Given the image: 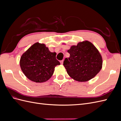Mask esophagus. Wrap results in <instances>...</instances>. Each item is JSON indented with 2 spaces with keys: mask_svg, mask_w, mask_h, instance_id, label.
Returning <instances> with one entry per match:
<instances>
[{
  "mask_svg": "<svg viewBox=\"0 0 121 121\" xmlns=\"http://www.w3.org/2000/svg\"><path fill=\"white\" fill-rule=\"evenodd\" d=\"M60 62V64H61V65H63V63H64V60H61Z\"/></svg>",
  "mask_w": 121,
  "mask_h": 121,
  "instance_id": "1",
  "label": "esophagus"
}]
</instances>
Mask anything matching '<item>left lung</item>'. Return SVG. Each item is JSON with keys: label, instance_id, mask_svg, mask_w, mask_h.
Returning a JSON list of instances; mask_svg holds the SVG:
<instances>
[{"label": "left lung", "instance_id": "8db88e82", "mask_svg": "<svg viewBox=\"0 0 121 121\" xmlns=\"http://www.w3.org/2000/svg\"><path fill=\"white\" fill-rule=\"evenodd\" d=\"M70 54L64 61L68 75L77 81L85 82L94 77L102 68V57L92 43L85 41L73 45Z\"/></svg>", "mask_w": 121, "mask_h": 121}]
</instances>
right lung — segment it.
<instances>
[{
	"mask_svg": "<svg viewBox=\"0 0 121 121\" xmlns=\"http://www.w3.org/2000/svg\"><path fill=\"white\" fill-rule=\"evenodd\" d=\"M20 64L29 80L42 83L51 78L55 67L60 63L56 59V52H51L45 44L37 42L23 54Z\"/></svg>",
	"mask_w": 121,
	"mask_h": 121,
	"instance_id": "add662e5",
	"label": "right lung"
}]
</instances>
